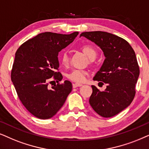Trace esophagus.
Instances as JSON below:
<instances>
[{
	"instance_id": "esophagus-1",
	"label": "esophagus",
	"mask_w": 149,
	"mask_h": 149,
	"mask_svg": "<svg viewBox=\"0 0 149 149\" xmlns=\"http://www.w3.org/2000/svg\"><path fill=\"white\" fill-rule=\"evenodd\" d=\"M82 84H80V83H73V88H76L78 86H82Z\"/></svg>"
}]
</instances>
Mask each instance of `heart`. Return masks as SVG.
<instances>
[{
  "label": "heart",
  "instance_id": "heart-1",
  "mask_svg": "<svg viewBox=\"0 0 149 149\" xmlns=\"http://www.w3.org/2000/svg\"><path fill=\"white\" fill-rule=\"evenodd\" d=\"M82 52L90 60L95 59L97 56V52L93 47L89 45H84L82 47ZM61 62L63 65H67L69 62L68 55L66 52H63L61 56ZM87 72L81 69H73L67 74V78L74 82H82L85 80Z\"/></svg>",
  "mask_w": 149,
  "mask_h": 149
}]
</instances>
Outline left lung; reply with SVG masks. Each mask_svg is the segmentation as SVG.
I'll return each mask as SVG.
<instances>
[{
    "instance_id": "obj_1",
    "label": "left lung",
    "mask_w": 149,
    "mask_h": 149,
    "mask_svg": "<svg viewBox=\"0 0 149 149\" xmlns=\"http://www.w3.org/2000/svg\"><path fill=\"white\" fill-rule=\"evenodd\" d=\"M80 36L93 42L104 53L105 60L93 80L107 86L103 91L91 86L89 104L100 116L111 118L129 107L135 97L140 75L135 53L127 40L112 33L86 31Z\"/></svg>"
}]
</instances>
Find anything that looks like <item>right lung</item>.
Listing matches in <instances>:
<instances>
[{"label": "right lung", "instance_id": "right-lung-1", "mask_svg": "<svg viewBox=\"0 0 149 149\" xmlns=\"http://www.w3.org/2000/svg\"><path fill=\"white\" fill-rule=\"evenodd\" d=\"M78 32L61 34L41 33L24 42L15 54L11 78L22 104L39 119L55 116L72 90L68 80L63 83L58 53L74 40ZM53 77L58 84L48 87ZM51 82H50V81Z\"/></svg>", "mask_w": 149, "mask_h": 149}]
</instances>
